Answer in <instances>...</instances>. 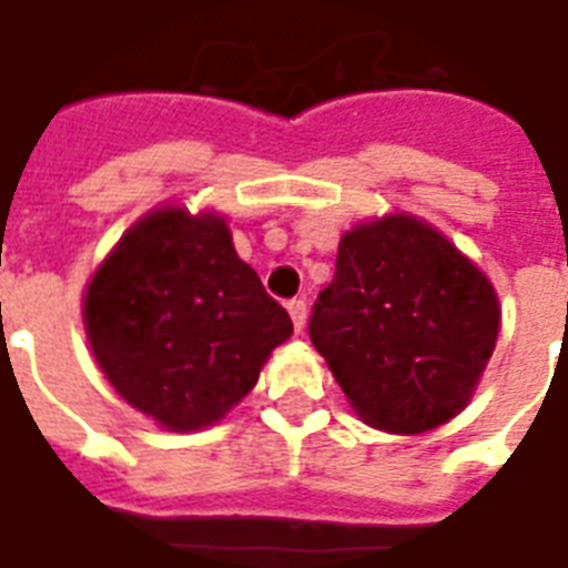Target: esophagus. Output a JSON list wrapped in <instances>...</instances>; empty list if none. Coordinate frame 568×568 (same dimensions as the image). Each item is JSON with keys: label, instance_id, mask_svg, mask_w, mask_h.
I'll use <instances>...</instances> for the list:
<instances>
[{"label": "esophagus", "instance_id": "1", "mask_svg": "<svg viewBox=\"0 0 568 568\" xmlns=\"http://www.w3.org/2000/svg\"><path fill=\"white\" fill-rule=\"evenodd\" d=\"M287 311H290V320H293V328H296L298 334L305 332V323H307V305H305V302H302V298H293V302L287 305Z\"/></svg>", "mask_w": 568, "mask_h": 568}]
</instances>
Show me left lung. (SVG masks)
Returning <instances> with one entry per match:
<instances>
[{
  "label": "left lung",
  "instance_id": "left-lung-1",
  "mask_svg": "<svg viewBox=\"0 0 568 568\" xmlns=\"http://www.w3.org/2000/svg\"><path fill=\"white\" fill-rule=\"evenodd\" d=\"M500 332L486 272L412 213L358 222L316 296L311 344L364 424L420 435L471 403Z\"/></svg>",
  "mask_w": 568,
  "mask_h": 568
}]
</instances>
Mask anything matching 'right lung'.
I'll use <instances>...</instances> for the list:
<instances>
[{"instance_id": "add662e5", "label": "right lung", "mask_w": 568, "mask_h": 568, "mask_svg": "<svg viewBox=\"0 0 568 568\" xmlns=\"http://www.w3.org/2000/svg\"><path fill=\"white\" fill-rule=\"evenodd\" d=\"M94 362L169 433L219 424L293 334L215 210L153 206L105 254L82 296Z\"/></svg>"}]
</instances>
